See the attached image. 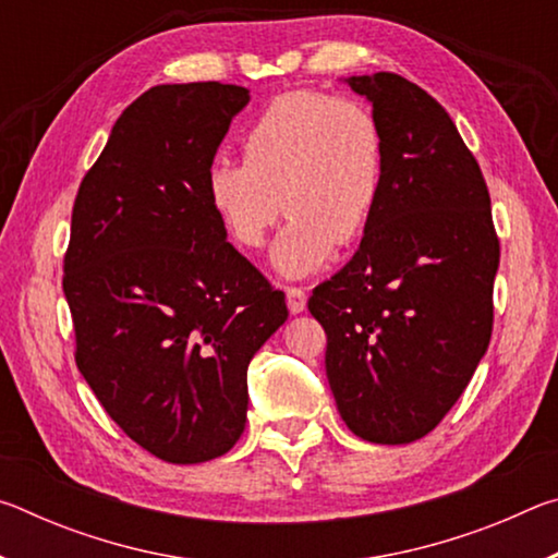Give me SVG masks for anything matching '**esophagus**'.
Instances as JSON below:
<instances>
[{
  "label": "esophagus",
  "instance_id": "1",
  "mask_svg": "<svg viewBox=\"0 0 558 558\" xmlns=\"http://www.w3.org/2000/svg\"><path fill=\"white\" fill-rule=\"evenodd\" d=\"M286 300H288V310L292 315H300L302 310L307 307V295L302 288H286Z\"/></svg>",
  "mask_w": 558,
  "mask_h": 558
}]
</instances>
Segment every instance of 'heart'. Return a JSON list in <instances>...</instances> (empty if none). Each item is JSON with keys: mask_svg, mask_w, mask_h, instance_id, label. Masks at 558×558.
I'll use <instances>...</instances> for the list:
<instances>
[{"mask_svg": "<svg viewBox=\"0 0 558 558\" xmlns=\"http://www.w3.org/2000/svg\"><path fill=\"white\" fill-rule=\"evenodd\" d=\"M243 162L219 157L206 169V196L241 248L272 245L280 276L305 278L369 226L384 184V135L374 112L354 98L288 90L272 98L241 140Z\"/></svg>", "mask_w": 558, "mask_h": 558, "instance_id": "obj_1", "label": "heart"}]
</instances>
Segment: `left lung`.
<instances>
[{
    "label": "left lung",
    "instance_id": "obj_1",
    "mask_svg": "<svg viewBox=\"0 0 558 558\" xmlns=\"http://www.w3.org/2000/svg\"><path fill=\"white\" fill-rule=\"evenodd\" d=\"M344 83L381 125L384 184L354 258L307 307L347 428L403 446L438 426L487 352L499 241L477 159L440 102L386 71Z\"/></svg>",
    "mask_w": 558,
    "mask_h": 558
}]
</instances>
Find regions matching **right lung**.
<instances>
[{"mask_svg":"<svg viewBox=\"0 0 558 558\" xmlns=\"http://www.w3.org/2000/svg\"><path fill=\"white\" fill-rule=\"evenodd\" d=\"M248 88L172 83L122 110L83 177L63 258L75 364L102 409L165 462L229 452L248 364L286 295L226 241L206 169Z\"/></svg>","mask_w":558,"mask_h":558,"instance_id":"right-lung-1","label":"right lung"}]
</instances>
